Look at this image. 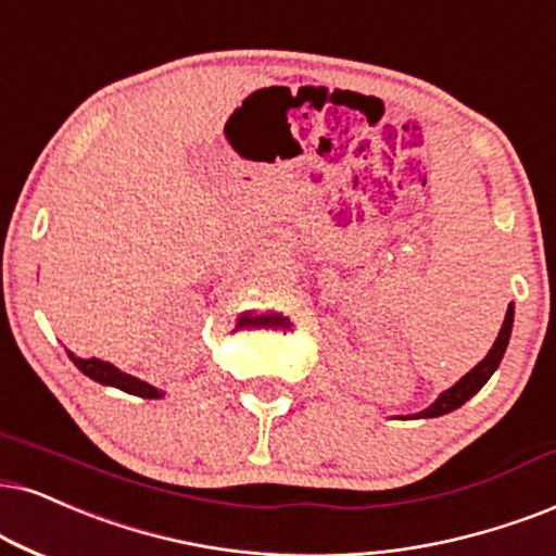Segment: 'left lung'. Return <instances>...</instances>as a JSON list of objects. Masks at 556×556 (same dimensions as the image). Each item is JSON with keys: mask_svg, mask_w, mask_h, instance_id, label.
<instances>
[{"mask_svg": "<svg viewBox=\"0 0 556 556\" xmlns=\"http://www.w3.org/2000/svg\"><path fill=\"white\" fill-rule=\"evenodd\" d=\"M510 330H513V302L508 305V313H505L501 333H497V339L493 343V349L488 351V356H484V359L477 364L475 369H469L467 375L454 384V388H448V390L441 392V395L435 397L433 405H428L426 410H420L418 416H413V418H439V416H446V413L456 410V407L465 405L469 397L477 395V392L484 388V382H488V379L493 377V371L497 369V364H501L505 349H508Z\"/></svg>", "mask_w": 556, "mask_h": 556, "instance_id": "obj_1", "label": "left lung"}]
</instances>
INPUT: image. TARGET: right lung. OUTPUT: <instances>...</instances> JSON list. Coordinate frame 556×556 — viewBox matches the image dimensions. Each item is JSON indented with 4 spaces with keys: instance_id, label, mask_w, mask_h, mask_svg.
Segmentation results:
<instances>
[{
    "instance_id": "right-lung-1",
    "label": "right lung",
    "mask_w": 556,
    "mask_h": 556,
    "mask_svg": "<svg viewBox=\"0 0 556 556\" xmlns=\"http://www.w3.org/2000/svg\"><path fill=\"white\" fill-rule=\"evenodd\" d=\"M68 359H72L89 379H94V382L100 384H110V388L130 392V395H138V397H164V392L153 388V384L143 382V379L132 375H125V371H121L110 362L94 359V356H91V359H81V356L72 354V351H68Z\"/></svg>"
}]
</instances>
